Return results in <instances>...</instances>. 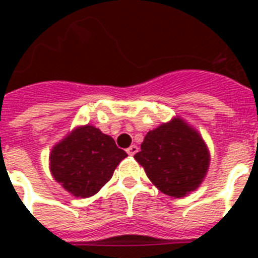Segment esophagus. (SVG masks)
<instances>
[{
    "mask_svg": "<svg viewBox=\"0 0 258 258\" xmlns=\"http://www.w3.org/2000/svg\"><path fill=\"white\" fill-rule=\"evenodd\" d=\"M137 153H138V146L133 145V146H130L128 149H127V154H128V155H131V157H133V155H135Z\"/></svg>",
    "mask_w": 258,
    "mask_h": 258,
    "instance_id": "1",
    "label": "esophagus"
}]
</instances>
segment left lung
<instances>
[{
    "label": "left lung",
    "mask_w": 258,
    "mask_h": 258,
    "mask_svg": "<svg viewBox=\"0 0 258 258\" xmlns=\"http://www.w3.org/2000/svg\"><path fill=\"white\" fill-rule=\"evenodd\" d=\"M134 158L154 186L174 198L200 187L210 165V153L201 134L179 116L149 131Z\"/></svg>",
    "instance_id": "8db88e82"
}]
</instances>
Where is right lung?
<instances>
[{"label": "right lung", "instance_id": "add662e5", "mask_svg": "<svg viewBox=\"0 0 258 258\" xmlns=\"http://www.w3.org/2000/svg\"><path fill=\"white\" fill-rule=\"evenodd\" d=\"M127 153L95 125H78L52 147L50 174L74 197L95 196L111 178Z\"/></svg>", "mask_w": 258, "mask_h": 258}]
</instances>
